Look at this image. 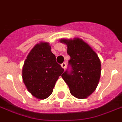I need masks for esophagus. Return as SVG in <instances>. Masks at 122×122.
Masks as SVG:
<instances>
[{
	"label": "esophagus",
	"mask_w": 122,
	"mask_h": 122,
	"mask_svg": "<svg viewBox=\"0 0 122 122\" xmlns=\"http://www.w3.org/2000/svg\"><path fill=\"white\" fill-rule=\"evenodd\" d=\"M66 66H67V65H66V63H63L61 64V67H62V68H63V69H65Z\"/></svg>",
	"instance_id": "esophagus-1"
}]
</instances>
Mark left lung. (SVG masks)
<instances>
[{
	"label": "left lung",
	"mask_w": 122,
	"mask_h": 122,
	"mask_svg": "<svg viewBox=\"0 0 122 122\" xmlns=\"http://www.w3.org/2000/svg\"><path fill=\"white\" fill-rule=\"evenodd\" d=\"M60 42L67 46L71 59L68 69L61 75L73 97L84 99L96 90L101 74V63L91 47L82 39H61Z\"/></svg>",
	"instance_id": "obj_1"
}]
</instances>
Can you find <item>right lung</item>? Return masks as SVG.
Wrapping results in <instances>:
<instances>
[{"label":"right lung","instance_id":"right-lung-1","mask_svg":"<svg viewBox=\"0 0 122 122\" xmlns=\"http://www.w3.org/2000/svg\"><path fill=\"white\" fill-rule=\"evenodd\" d=\"M64 69L56 62L47 42L35 46L22 68L23 82L28 91L38 99H46L53 92L55 82Z\"/></svg>","mask_w":122,"mask_h":122}]
</instances>
